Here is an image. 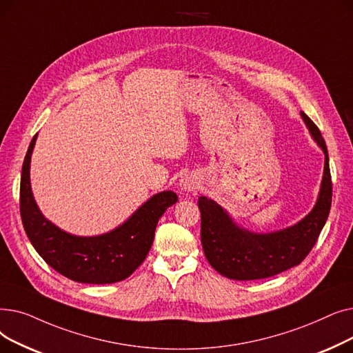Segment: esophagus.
<instances>
[{"label":"esophagus","instance_id":"obj_1","mask_svg":"<svg viewBox=\"0 0 353 353\" xmlns=\"http://www.w3.org/2000/svg\"><path fill=\"white\" fill-rule=\"evenodd\" d=\"M196 188H198V182L191 175H185L179 181V190H181V194H183V195H188V194L194 192Z\"/></svg>","mask_w":353,"mask_h":353}]
</instances>
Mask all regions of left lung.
<instances>
[{
	"mask_svg": "<svg viewBox=\"0 0 353 353\" xmlns=\"http://www.w3.org/2000/svg\"><path fill=\"white\" fill-rule=\"evenodd\" d=\"M313 141L325 154L321 190L312 211L294 225L272 232H254L240 227L231 215L207 196L198 198L201 243L208 263L231 280H259L276 276L300 264L317 241L332 205L329 155L321 130L300 112Z\"/></svg>",
	"mask_w": 353,
	"mask_h": 353,
	"instance_id": "1",
	"label": "left lung"
}]
</instances>
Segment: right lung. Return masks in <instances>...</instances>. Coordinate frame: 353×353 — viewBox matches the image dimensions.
<instances>
[{
    "label": "right lung",
    "mask_w": 353,
    "mask_h": 353,
    "mask_svg": "<svg viewBox=\"0 0 353 353\" xmlns=\"http://www.w3.org/2000/svg\"><path fill=\"white\" fill-rule=\"evenodd\" d=\"M36 139L37 135L24 158L20 185L21 220L32 247L50 267L73 281L109 284L125 280L143 263L159 218L176 203V194L162 191L152 195L123 224L109 232L74 236L48 221L32 195L30 162Z\"/></svg>",
    "instance_id": "add662e5"
}]
</instances>
